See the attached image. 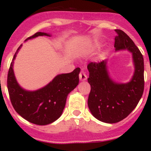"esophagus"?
Segmentation results:
<instances>
[{
	"mask_svg": "<svg viewBox=\"0 0 151 151\" xmlns=\"http://www.w3.org/2000/svg\"><path fill=\"white\" fill-rule=\"evenodd\" d=\"M86 79H87V77H86L85 73H84L83 71H81L80 74H79V79H80L81 81H85L86 80Z\"/></svg>",
	"mask_w": 151,
	"mask_h": 151,
	"instance_id": "34e87169",
	"label": "esophagus"
}]
</instances>
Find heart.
<instances>
[{
    "label": "heart",
    "mask_w": 151,
    "mask_h": 151,
    "mask_svg": "<svg viewBox=\"0 0 151 151\" xmlns=\"http://www.w3.org/2000/svg\"><path fill=\"white\" fill-rule=\"evenodd\" d=\"M101 46V43L100 42H96L95 43V45H94V46H93V50H96V49H98L99 47Z\"/></svg>",
    "instance_id": "obj_1"
}]
</instances>
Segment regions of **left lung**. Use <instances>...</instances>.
<instances>
[{
	"mask_svg": "<svg viewBox=\"0 0 151 151\" xmlns=\"http://www.w3.org/2000/svg\"><path fill=\"white\" fill-rule=\"evenodd\" d=\"M116 52H129L132 55L134 72L129 81L120 83L111 77L107 60L91 62L88 82L91 91L88 106L92 115L102 122L115 124L127 117L136 107L144 90V62L143 55L132 40L124 31L115 30Z\"/></svg>",
	"mask_w": 151,
	"mask_h": 151,
	"instance_id": "left-lung-1",
	"label": "left lung"
}]
</instances>
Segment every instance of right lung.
<instances>
[{
	"label": "right lung",
	"mask_w": 151,
	"mask_h": 151,
	"mask_svg": "<svg viewBox=\"0 0 151 151\" xmlns=\"http://www.w3.org/2000/svg\"><path fill=\"white\" fill-rule=\"evenodd\" d=\"M51 36L47 32H38L25 42L39 36ZM21 45L17 50L8 74V90L12 105L19 115L36 125H47L61 116L67 96L79 84L80 68L70 73L59 74L47 85L34 91L25 89L15 78L13 65Z\"/></svg>",
	"instance_id": "add662e5"
}]
</instances>
